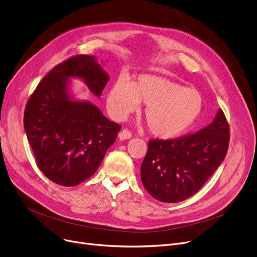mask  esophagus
Wrapping results in <instances>:
<instances>
[{"label": "esophagus", "mask_w": 257, "mask_h": 257, "mask_svg": "<svg viewBox=\"0 0 257 257\" xmlns=\"http://www.w3.org/2000/svg\"><path fill=\"white\" fill-rule=\"evenodd\" d=\"M131 137H132V133H131V131L128 130V129H123L121 131H119V133H118V139H119L120 141L128 140V139H130Z\"/></svg>", "instance_id": "1"}]
</instances>
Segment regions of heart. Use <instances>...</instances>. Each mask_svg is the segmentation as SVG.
<instances>
[{
	"mask_svg": "<svg viewBox=\"0 0 257 257\" xmlns=\"http://www.w3.org/2000/svg\"><path fill=\"white\" fill-rule=\"evenodd\" d=\"M145 105L149 131L160 139H173L190 130L203 111L202 94L164 77L141 75L131 83L118 79L107 93V109L116 120L125 119Z\"/></svg>",
	"mask_w": 257,
	"mask_h": 257,
	"instance_id": "obj_1",
	"label": "heart"
}]
</instances>
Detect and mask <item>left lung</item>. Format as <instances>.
<instances>
[{
	"label": "left lung",
	"mask_w": 257,
	"mask_h": 257,
	"mask_svg": "<svg viewBox=\"0 0 257 257\" xmlns=\"http://www.w3.org/2000/svg\"><path fill=\"white\" fill-rule=\"evenodd\" d=\"M230 129L222 109L196 133L150 140L141 167L142 182L152 197L176 203L195 195L224 160Z\"/></svg>",
	"instance_id": "obj_1"
}]
</instances>
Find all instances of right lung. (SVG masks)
<instances>
[{
	"label": "right lung",
	"instance_id": "1",
	"mask_svg": "<svg viewBox=\"0 0 257 257\" xmlns=\"http://www.w3.org/2000/svg\"><path fill=\"white\" fill-rule=\"evenodd\" d=\"M70 77L82 78L97 96L109 80L94 56H73L44 77L24 112L25 131L38 169L62 186L88 179L121 128L93 104L70 100L66 90Z\"/></svg>",
	"mask_w": 257,
	"mask_h": 257
}]
</instances>
